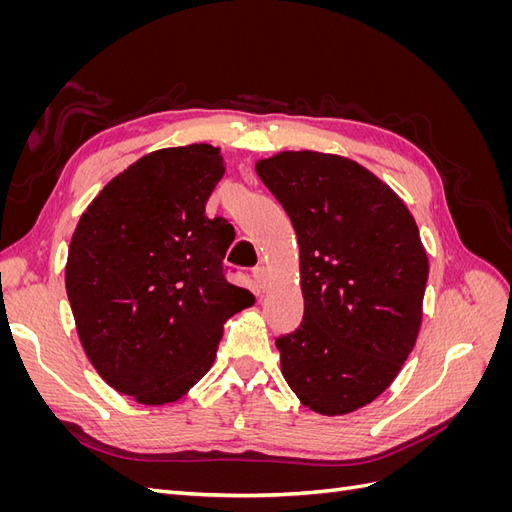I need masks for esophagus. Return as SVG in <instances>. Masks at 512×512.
Masks as SVG:
<instances>
[{
    "instance_id": "obj_1",
    "label": "esophagus",
    "mask_w": 512,
    "mask_h": 512,
    "mask_svg": "<svg viewBox=\"0 0 512 512\" xmlns=\"http://www.w3.org/2000/svg\"><path fill=\"white\" fill-rule=\"evenodd\" d=\"M252 277H254V282H256V286L262 290L265 288V284H267V269L265 267H256L254 271H252Z\"/></svg>"
}]
</instances>
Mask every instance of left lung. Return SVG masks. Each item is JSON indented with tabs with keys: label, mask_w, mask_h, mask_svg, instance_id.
Wrapping results in <instances>:
<instances>
[{
	"label": "left lung",
	"mask_w": 512,
	"mask_h": 512,
	"mask_svg": "<svg viewBox=\"0 0 512 512\" xmlns=\"http://www.w3.org/2000/svg\"><path fill=\"white\" fill-rule=\"evenodd\" d=\"M256 173L299 239L305 314L275 339L282 376L305 408L350 414L389 389L421 331L418 226L389 185L335 153L280 151Z\"/></svg>",
	"instance_id": "1"
}]
</instances>
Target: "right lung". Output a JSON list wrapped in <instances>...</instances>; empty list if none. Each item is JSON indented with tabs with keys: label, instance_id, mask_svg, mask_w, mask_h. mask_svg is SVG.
I'll return each mask as SVG.
<instances>
[{
	"label": "right lung",
	"instance_id": "right-lung-1",
	"mask_svg": "<svg viewBox=\"0 0 512 512\" xmlns=\"http://www.w3.org/2000/svg\"><path fill=\"white\" fill-rule=\"evenodd\" d=\"M218 147L151 151L104 185L70 241L66 292L91 365L138 404L181 399L215 361L224 322L254 305L230 284L232 226L205 205Z\"/></svg>",
	"mask_w": 512,
	"mask_h": 512
}]
</instances>
